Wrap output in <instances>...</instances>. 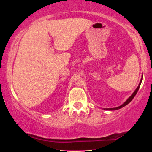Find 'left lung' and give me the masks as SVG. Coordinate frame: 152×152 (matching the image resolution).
<instances>
[{"label": "left lung", "mask_w": 152, "mask_h": 152, "mask_svg": "<svg viewBox=\"0 0 152 152\" xmlns=\"http://www.w3.org/2000/svg\"><path fill=\"white\" fill-rule=\"evenodd\" d=\"M142 76L143 75H142V78H141V80H140V83H139V84H138V87H137L136 88V90L134 91V92L132 93V95H131V96L129 97V98L126 99V100L122 104V105H120V106H119V107H115V108H109V109H103L104 110H108V111H115V110H118V109H121V108H122V107H125L126 105H127L133 99H134V97H135V95H136V93H137V92H138V90H139V88H140V84H141V82H142Z\"/></svg>", "instance_id": "1"}]
</instances>
